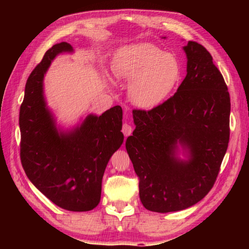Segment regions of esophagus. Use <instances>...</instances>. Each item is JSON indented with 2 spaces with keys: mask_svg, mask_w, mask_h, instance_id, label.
I'll return each instance as SVG.
<instances>
[{
  "mask_svg": "<svg viewBox=\"0 0 249 249\" xmlns=\"http://www.w3.org/2000/svg\"><path fill=\"white\" fill-rule=\"evenodd\" d=\"M122 132H123V134L125 135V136L127 137V136H129L130 134L133 133V127L129 124L124 123L123 124V127H122Z\"/></svg>",
  "mask_w": 249,
  "mask_h": 249,
  "instance_id": "esophagus-1",
  "label": "esophagus"
}]
</instances>
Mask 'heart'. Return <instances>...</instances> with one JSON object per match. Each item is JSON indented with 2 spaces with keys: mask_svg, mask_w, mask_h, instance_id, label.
Masks as SVG:
<instances>
[{
  "mask_svg": "<svg viewBox=\"0 0 249 249\" xmlns=\"http://www.w3.org/2000/svg\"><path fill=\"white\" fill-rule=\"evenodd\" d=\"M111 70L117 80L128 82L130 102L144 109L161 104L181 78V66L176 56L150 43L126 45L117 49Z\"/></svg>",
  "mask_w": 249,
  "mask_h": 249,
  "instance_id": "1",
  "label": "heart"
}]
</instances>
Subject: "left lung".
<instances>
[{
	"instance_id": "obj_1",
	"label": "left lung",
	"mask_w": 249,
	"mask_h": 249,
	"mask_svg": "<svg viewBox=\"0 0 249 249\" xmlns=\"http://www.w3.org/2000/svg\"><path fill=\"white\" fill-rule=\"evenodd\" d=\"M183 50L182 83L150 111L134 109L136 127L125 144L142 203L158 213L188 209L208 195L230 141L231 100L222 73L202 45L188 41Z\"/></svg>"
}]
</instances>
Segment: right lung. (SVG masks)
I'll return each instance as SVG.
<instances>
[{
	"label": "right lung",
	"instance_id": "right-lung-1",
	"mask_svg": "<svg viewBox=\"0 0 249 249\" xmlns=\"http://www.w3.org/2000/svg\"><path fill=\"white\" fill-rule=\"evenodd\" d=\"M72 52L65 41L53 45L27 79L19 109L20 160L46 197L61 209L86 212L99 204L105 168L123 144V111L116 105L100 116L89 114L72 128L57 126L44 95V78L59 53Z\"/></svg>",
	"mask_w": 249,
	"mask_h": 249
}]
</instances>
